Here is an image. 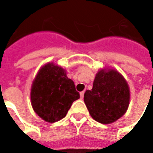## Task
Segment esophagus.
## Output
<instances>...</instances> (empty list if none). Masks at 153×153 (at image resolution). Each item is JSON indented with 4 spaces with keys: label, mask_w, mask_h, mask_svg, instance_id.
Listing matches in <instances>:
<instances>
[{
    "label": "esophagus",
    "mask_w": 153,
    "mask_h": 153,
    "mask_svg": "<svg viewBox=\"0 0 153 153\" xmlns=\"http://www.w3.org/2000/svg\"><path fill=\"white\" fill-rule=\"evenodd\" d=\"M83 95H84V91H82V92H80V97L83 98Z\"/></svg>",
    "instance_id": "esophagus-1"
}]
</instances>
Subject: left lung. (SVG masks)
<instances>
[{
	"instance_id": "8db88e82",
	"label": "left lung",
	"mask_w": 153,
	"mask_h": 153,
	"mask_svg": "<svg viewBox=\"0 0 153 153\" xmlns=\"http://www.w3.org/2000/svg\"><path fill=\"white\" fill-rule=\"evenodd\" d=\"M84 102L96 121L111 124L128 109L129 88L120 74L114 70H101L97 74L92 90L84 93Z\"/></svg>"
}]
</instances>
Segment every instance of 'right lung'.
<instances>
[{"mask_svg": "<svg viewBox=\"0 0 153 153\" xmlns=\"http://www.w3.org/2000/svg\"><path fill=\"white\" fill-rule=\"evenodd\" d=\"M79 97L74 83L66 76L65 70L52 63L39 70L32 85L33 108L41 118L51 123L64 118Z\"/></svg>", "mask_w": 153, "mask_h": 153, "instance_id": "add662e5", "label": "right lung"}]
</instances>
